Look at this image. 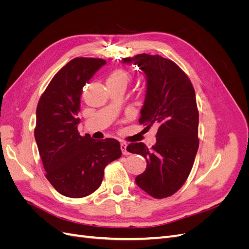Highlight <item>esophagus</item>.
Returning a JSON list of instances; mask_svg holds the SVG:
<instances>
[{
  "instance_id": "34e87169",
  "label": "esophagus",
  "mask_w": 249,
  "mask_h": 249,
  "mask_svg": "<svg viewBox=\"0 0 249 249\" xmlns=\"http://www.w3.org/2000/svg\"><path fill=\"white\" fill-rule=\"evenodd\" d=\"M126 146H127V144H126L125 142H122V143H120V148H122V152H123L124 155H129V154H130V153L126 150Z\"/></svg>"
}]
</instances>
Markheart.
<instances>
[{"label": "heart", "instance_id": "obj_1", "mask_svg": "<svg viewBox=\"0 0 249 249\" xmlns=\"http://www.w3.org/2000/svg\"><path fill=\"white\" fill-rule=\"evenodd\" d=\"M132 77L130 72L124 70H118L110 73V76L107 79V83H118V84H123L126 86L131 82Z\"/></svg>", "mask_w": 249, "mask_h": 249}]
</instances>
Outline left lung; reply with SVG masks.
<instances>
[{
  "label": "left lung",
  "mask_w": 249,
  "mask_h": 249,
  "mask_svg": "<svg viewBox=\"0 0 249 249\" xmlns=\"http://www.w3.org/2000/svg\"><path fill=\"white\" fill-rule=\"evenodd\" d=\"M145 73L147 89L139 123L158 126L157 142L152 148L144 143H130L127 152L146 159L145 171L136 183L150 196L165 198L175 194L190 175L196 156L198 109L190 79L170 59L139 54L124 58Z\"/></svg>",
  "instance_id": "1"
}]
</instances>
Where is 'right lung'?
Here are the masks:
<instances>
[{
	"label": "right lung",
	"mask_w": 249,
	"mask_h": 249,
	"mask_svg": "<svg viewBox=\"0 0 249 249\" xmlns=\"http://www.w3.org/2000/svg\"><path fill=\"white\" fill-rule=\"evenodd\" d=\"M106 61L100 58H74L65 64L41 94L36 109L34 136L46 178L67 197L93 193L103 182L107 165L122 156L116 139L94 140L81 136L80 99L83 87Z\"/></svg>",
	"instance_id": "add662e5"
}]
</instances>
